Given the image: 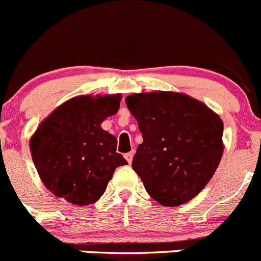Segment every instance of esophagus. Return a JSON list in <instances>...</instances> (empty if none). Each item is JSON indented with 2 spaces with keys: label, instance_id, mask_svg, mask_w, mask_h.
I'll use <instances>...</instances> for the list:
<instances>
[{
  "label": "esophagus",
  "instance_id": "34e87169",
  "mask_svg": "<svg viewBox=\"0 0 261 261\" xmlns=\"http://www.w3.org/2000/svg\"><path fill=\"white\" fill-rule=\"evenodd\" d=\"M125 158H126V161H127L128 164H131V162H133V158H134V150H133V152L126 153Z\"/></svg>",
  "mask_w": 261,
  "mask_h": 261
}]
</instances>
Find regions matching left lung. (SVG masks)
<instances>
[{
    "mask_svg": "<svg viewBox=\"0 0 261 261\" xmlns=\"http://www.w3.org/2000/svg\"><path fill=\"white\" fill-rule=\"evenodd\" d=\"M125 101L143 134L133 169L145 191L169 207L191 201L207 186L220 164L221 118L182 92H140Z\"/></svg>",
    "mask_w": 261,
    "mask_h": 261,
    "instance_id": "1",
    "label": "left lung"
}]
</instances>
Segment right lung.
I'll return each mask as SVG.
<instances>
[{
	"label": "right lung",
	"mask_w": 261,
	"mask_h": 261,
	"mask_svg": "<svg viewBox=\"0 0 261 261\" xmlns=\"http://www.w3.org/2000/svg\"><path fill=\"white\" fill-rule=\"evenodd\" d=\"M121 94L81 95L54 109L32 135V160L46 188L77 206L95 203L114 170L126 165L117 139L101 128L119 109Z\"/></svg>",
	"instance_id": "1"
}]
</instances>
